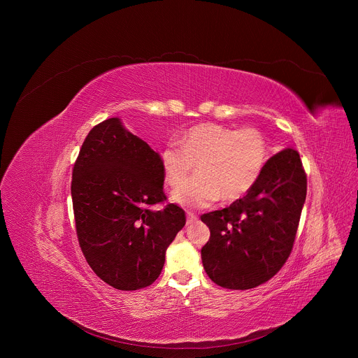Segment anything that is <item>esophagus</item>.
<instances>
[{
	"label": "esophagus",
	"mask_w": 358,
	"mask_h": 358,
	"mask_svg": "<svg viewBox=\"0 0 358 358\" xmlns=\"http://www.w3.org/2000/svg\"><path fill=\"white\" fill-rule=\"evenodd\" d=\"M196 221H198V217H196L194 213L188 211V213H187V224L191 225V224H195Z\"/></svg>",
	"instance_id": "esophagus-1"
}]
</instances>
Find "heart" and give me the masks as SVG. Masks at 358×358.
I'll return each instance as SVG.
<instances>
[{
  "label": "heart",
  "mask_w": 358,
  "mask_h": 358,
  "mask_svg": "<svg viewBox=\"0 0 358 358\" xmlns=\"http://www.w3.org/2000/svg\"><path fill=\"white\" fill-rule=\"evenodd\" d=\"M180 143L167 144L160 159L164 178L173 187L196 164L198 174L171 192V199L187 208H206L220 198L239 199L257 185L269 162L266 137L252 127L235 130L206 123L185 131Z\"/></svg>",
  "instance_id": "b5f03b06"
}]
</instances>
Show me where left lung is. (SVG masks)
I'll return each instance as SVG.
<instances>
[{"label": "left lung", "mask_w": 358, "mask_h": 358, "mask_svg": "<svg viewBox=\"0 0 358 358\" xmlns=\"http://www.w3.org/2000/svg\"><path fill=\"white\" fill-rule=\"evenodd\" d=\"M308 180L299 152L282 150L243 198L221 211L203 214L211 236L201 249L210 279L218 286L245 290L273 278L287 261Z\"/></svg>", "instance_id": "left-lung-1"}]
</instances>
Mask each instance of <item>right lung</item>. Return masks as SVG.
I'll return each mask as SVG.
<instances>
[{"label":"right lung","mask_w":358,"mask_h":358,"mask_svg":"<svg viewBox=\"0 0 358 358\" xmlns=\"http://www.w3.org/2000/svg\"><path fill=\"white\" fill-rule=\"evenodd\" d=\"M162 159L119 117L94 126L85 138L72 174V201L82 252L93 272L119 290L155 282L166 250L185 225L167 199Z\"/></svg>","instance_id":"1"}]
</instances>
